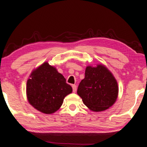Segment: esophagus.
<instances>
[{
	"instance_id": "34e87169",
	"label": "esophagus",
	"mask_w": 147,
	"mask_h": 147,
	"mask_svg": "<svg viewBox=\"0 0 147 147\" xmlns=\"http://www.w3.org/2000/svg\"><path fill=\"white\" fill-rule=\"evenodd\" d=\"M72 87H73V92L75 93L76 92V90H77V87H76V85H72Z\"/></svg>"
}]
</instances>
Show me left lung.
I'll list each match as a JSON object with an SVG mask.
<instances>
[{"mask_svg": "<svg viewBox=\"0 0 147 147\" xmlns=\"http://www.w3.org/2000/svg\"><path fill=\"white\" fill-rule=\"evenodd\" d=\"M77 93L90 110L101 111L107 110L116 101L119 88L113 74L104 65L88 66Z\"/></svg>", "mask_w": 147, "mask_h": 147, "instance_id": "8db88e82", "label": "left lung"}]
</instances>
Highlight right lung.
<instances>
[{
	"label": "right lung",
	"instance_id": "1",
	"mask_svg": "<svg viewBox=\"0 0 147 147\" xmlns=\"http://www.w3.org/2000/svg\"><path fill=\"white\" fill-rule=\"evenodd\" d=\"M26 90L28 102L34 108L51 114L60 108L64 97L72 92L73 88L62 74L45 62L32 73Z\"/></svg>",
	"mask_w": 147,
	"mask_h": 147
}]
</instances>
